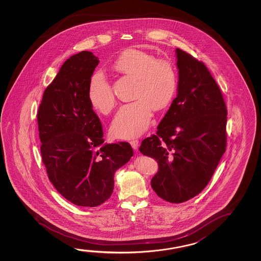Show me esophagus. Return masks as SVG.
Listing matches in <instances>:
<instances>
[{"label":"esophagus","mask_w":261,"mask_h":261,"mask_svg":"<svg viewBox=\"0 0 261 261\" xmlns=\"http://www.w3.org/2000/svg\"><path fill=\"white\" fill-rule=\"evenodd\" d=\"M130 145H131V146H132L134 149L137 150L138 145H139V141H138L137 139H132V140L130 141Z\"/></svg>","instance_id":"34e87169"}]
</instances>
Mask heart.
Segmentation results:
<instances>
[{
  "instance_id": "obj_1",
  "label": "heart",
  "mask_w": 261,
  "mask_h": 261,
  "mask_svg": "<svg viewBox=\"0 0 261 261\" xmlns=\"http://www.w3.org/2000/svg\"><path fill=\"white\" fill-rule=\"evenodd\" d=\"M124 75L135 78L131 103L124 105L112 121L110 133L120 139L141 136L149 127L155 111L171 103L177 89V74L169 62L138 50L125 51L114 64ZM87 96L91 107L101 114H108L116 106L111 85L101 71L91 76Z\"/></svg>"
}]
</instances>
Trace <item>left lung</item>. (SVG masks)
<instances>
[{"mask_svg": "<svg viewBox=\"0 0 261 261\" xmlns=\"http://www.w3.org/2000/svg\"><path fill=\"white\" fill-rule=\"evenodd\" d=\"M175 54L177 95L139 151L158 161L151 187L158 197L183 203L206 187L226 151L227 111L204 63L179 48Z\"/></svg>", "mask_w": 261, "mask_h": 261, "instance_id": "1", "label": "left lung"}]
</instances>
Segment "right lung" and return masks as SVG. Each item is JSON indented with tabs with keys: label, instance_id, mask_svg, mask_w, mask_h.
<instances>
[{
	"label": "right lung",
	"instance_id": "right-lung-1",
	"mask_svg": "<svg viewBox=\"0 0 261 261\" xmlns=\"http://www.w3.org/2000/svg\"><path fill=\"white\" fill-rule=\"evenodd\" d=\"M99 60L83 51L62 65L46 87L37 114L41 154L48 177L74 205H102L114 190L115 172L128 162L129 143L103 144L102 124L87 96Z\"/></svg>",
	"mask_w": 261,
	"mask_h": 261
}]
</instances>
